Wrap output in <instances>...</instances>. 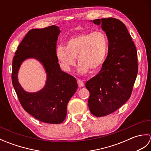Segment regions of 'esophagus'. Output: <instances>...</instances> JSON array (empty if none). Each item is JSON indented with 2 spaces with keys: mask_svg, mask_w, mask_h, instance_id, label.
Listing matches in <instances>:
<instances>
[{
  "mask_svg": "<svg viewBox=\"0 0 151 151\" xmlns=\"http://www.w3.org/2000/svg\"><path fill=\"white\" fill-rule=\"evenodd\" d=\"M77 82H78V86L79 88H82L84 86V83L83 82V81L81 79H78Z\"/></svg>",
  "mask_w": 151,
  "mask_h": 151,
  "instance_id": "1",
  "label": "esophagus"
}]
</instances>
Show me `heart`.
Returning <instances> with one entry per match:
<instances>
[{
    "mask_svg": "<svg viewBox=\"0 0 151 151\" xmlns=\"http://www.w3.org/2000/svg\"><path fill=\"white\" fill-rule=\"evenodd\" d=\"M108 50L106 34L102 30L84 32L73 36L66 41L65 46L56 49V56L62 69L69 70L75 64L77 58L78 71L94 72L104 62Z\"/></svg>",
    "mask_w": 151,
    "mask_h": 151,
    "instance_id": "b5f03b06",
    "label": "heart"
}]
</instances>
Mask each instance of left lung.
Segmentation results:
<instances>
[{
    "label": "left lung",
    "mask_w": 151,
    "mask_h": 151,
    "mask_svg": "<svg viewBox=\"0 0 151 151\" xmlns=\"http://www.w3.org/2000/svg\"><path fill=\"white\" fill-rule=\"evenodd\" d=\"M101 25L108 40V56L100 71L86 83L90 93L88 106L96 117L119 108L130 98L137 74V54L123 22L115 18L93 21Z\"/></svg>",
    "instance_id": "8db88e82"
}]
</instances>
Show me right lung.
Masks as SVG:
<instances>
[{
	"mask_svg": "<svg viewBox=\"0 0 151 151\" xmlns=\"http://www.w3.org/2000/svg\"><path fill=\"white\" fill-rule=\"evenodd\" d=\"M60 32L55 25L30 30L18 46L12 62V84L22 108L37 120L50 124L65 120L67 104L78 88L76 78L61 70L58 63L56 42ZM29 58L39 60L47 74L46 85L34 93L25 91L18 81L19 68Z\"/></svg>",
	"mask_w": 151,
	"mask_h": 151,
	"instance_id": "obj_1",
	"label": "right lung"
}]
</instances>
